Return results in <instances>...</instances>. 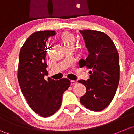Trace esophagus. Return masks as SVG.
I'll use <instances>...</instances> for the list:
<instances>
[{"mask_svg": "<svg viewBox=\"0 0 134 134\" xmlns=\"http://www.w3.org/2000/svg\"><path fill=\"white\" fill-rule=\"evenodd\" d=\"M70 82H71V85H72V86H74V85H75L77 83L76 81H70Z\"/></svg>", "mask_w": 134, "mask_h": 134, "instance_id": "obj_1", "label": "esophagus"}]
</instances>
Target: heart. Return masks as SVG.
Returning <instances> with one entry per match:
<instances>
[{
  "instance_id": "obj_1",
  "label": "heart",
  "mask_w": 134,
  "mask_h": 134,
  "mask_svg": "<svg viewBox=\"0 0 134 134\" xmlns=\"http://www.w3.org/2000/svg\"><path fill=\"white\" fill-rule=\"evenodd\" d=\"M60 39L64 47L73 46L75 41V37L74 36V35L68 32H65L62 34Z\"/></svg>"
}]
</instances>
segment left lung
Listing matches in <instances>:
<instances>
[{
	"label": "left lung",
	"instance_id": "obj_1",
	"mask_svg": "<svg viewBox=\"0 0 134 134\" xmlns=\"http://www.w3.org/2000/svg\"><path fill=\"white\" fill-rule=\"evenodd\" d=\"M79 32L89 54L79 64L80 67L90 69L87 81H78L86 88L80 102L88 110L101 111L110 104L116 93L119 81L118 52L112 40L104 33L90 30Z\"/></svg>",
	"mask_w": 134,
	"mask_h": 134
}]
</instances>
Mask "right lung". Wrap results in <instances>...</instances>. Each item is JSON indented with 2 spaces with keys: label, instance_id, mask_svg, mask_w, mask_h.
<instances>
[{
  "label": "right lung",
  "instance_id": "obj_1",
  "mask_svg": "<svg viewBox=\"0 0 134 134\" xmlns=\"http://www.w3.org/2000/svg\"><path fill=\"white\" fill-rule=\"evenodd\" d=\"M55 31H39L31 34L19 54L18 81L22 93L30 108L41 117L53 115L60 108L63 93L70 87V81L48 79L45 61L46 42L49 37L55 35Z\"/></svg>",
  "mask_w": 134,
  "mask_h": 134
}]
</instances>
